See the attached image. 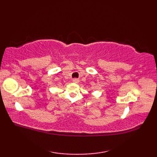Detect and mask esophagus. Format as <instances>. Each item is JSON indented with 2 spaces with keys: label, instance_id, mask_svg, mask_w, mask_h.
<instances>
[{
  "label": "esophagus",
  "instance_id": "esophagus-1",
  "mask_svg": "<svg viewBox=\"0 0 157 157\" xmlns=\"http://www.w3.org/2000/svg\"><path fill=\"white\" fill-rule=\"evenodd\" d=\"M79 79H78V78H74V79H73V82L76 83V84H78V83H79Z\"/></svg>",
  "mask_w": 157,
  "mask_h": 157
}]
</instances>
